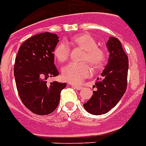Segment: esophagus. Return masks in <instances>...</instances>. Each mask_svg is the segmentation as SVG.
<instances>
[{
    "mask_svg": "<svg viewBox=\"0 0 146 146\" xmlns=\"http://www.w3.org/2000/svg\"><path fill=\"white\" fill-rule=\"evenodd\" d=\"M72 86H73V87H74V88H76V90H81V89H83V87H82V86H80V85H76V84H73V85H72Z\"/></svg>",
    "mask_w": 146,
    "mask_h": 146,
    "instance_id": "34e87169",
    "label": "esophagus"
}]
</instances>
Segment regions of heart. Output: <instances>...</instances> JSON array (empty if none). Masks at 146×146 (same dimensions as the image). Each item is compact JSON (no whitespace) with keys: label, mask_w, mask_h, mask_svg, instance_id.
Returning <instances> with one entry per match:
<instances>
[{"label":"heart","mask_w":146,"mask_h":146,"mask_svg":"<svg viewBox=\"0 0 146 146\" xmlns=\"http://www.w3.org/2000/svg\"><path fill=\"white\" fill-rule=\"evenodd\" d=\"M70 44L83 49L81 62H70L62 69V77L65 81L78 84L92 74V68L100 69L107 59L106 52L98 46L97 41L89 34H80L70 38ZM54 56L59 62H64L70 55V47L64 42L58 43L54 48ZM89 62V64L88 62Z\"/></svg>","instance_id":"heart-1"}]
</instances>
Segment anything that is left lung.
I'll list each match as a JSON object with an SVG mask.
<instances>
[{"label": "left lung", "instance_id": "8db88e82", "mask_svg": "<svg viewBox=\"0 0 146 146\" xmlns=\"http://www.w3.org/2000/svg\"><path fill=\"white\" fill-rule=\"evenodd\" d=\"M110 52L108 63L98 79L94 95L84 104L85 110L95 115L106 114L122 98L128 84V58L119 40L110 37L107 43Z\"/></svg>", "mask_w": 146, "mask_h": 146}]
</instances>
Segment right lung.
<instances>
[{"label":"right lung","instance_id":"add662e5","mask_svg":"<svg viewBox=\"0 0 146 146\" xmlns=\"http://www.w3.org/2000/svg\"><path fill=\"white\" fill-rule=\"evenodd\" d=\"M59 42L56 34L44 32L22 43L15 58L14 74L21 102L38 115L53 112L60 100V93L66 84L46 80L59 75L54 64V48Z\"/></svg>","mask_w":146,"mask_h":146}]
</instances>
